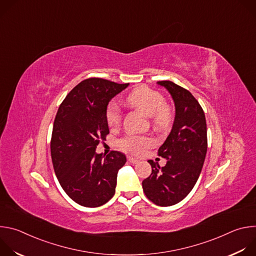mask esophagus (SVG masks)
Listing matches in <instances>:
<instances>
[{"label": "esophagus", "mask_w": 256, "mask_h": 256, "mask_svg": "<svg viewBox=\"0 0 256 256\" xmlns=\"http://www.w3.org/2000/svg\"><path fill=\"white\" fill-rule=\"evenodd\" d=\"M128 161L130 162L132 164H136V163H138V160L136 159V158H132V157H128Z\"/></svg>", "instance_id": "34e87169"}]
</instances>
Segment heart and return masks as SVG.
<instances>
[{
    "label": "heart",
    "mask_w": 256,
    "mask_h": 256,
    "mask_svg": "<svg viewBox=\"0 0 256 256\" xmlns=\"http://www.w3.org/2000/svg\"><path fill=\"white\" fill-rule=\"evenodd\" d=\"M126 102L132 107L138 108L142 114L152 116L153 124L156 128L164 130L168 128L172 120V112L170 108L165 104V99L157 91L148 87H138L132 90L126 97ZM105 118L107 124L112 128L120 126L122 122V112L116 102H109ZM120 147L134 154H140L146 148L154 144V140L149 136L128 134L118 142Z\"/></svg>",
    "instance_id": "heart-1"
}]
</instances>
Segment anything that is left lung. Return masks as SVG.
Masks as SVG:
<instances>
[{"label":"left lung","mask_w":256,"mask_h":256,"mask_svg":"<svg viewBox=\"0 0 256 256\" xmlns=\"http://www.w3.org/2000/svg\"><path fill=\"white\" fill-rule=\"evenodd\" d=\"M175 105L172 130L158 155L167 160L164 167L149 160L151 175L142 180L144 192L160 206L181 202L192 192L202 172L208 150L204 112L192 94L171 81H159Z\"/></svg>","instance_id":"left-lung-1"}]
</instances>
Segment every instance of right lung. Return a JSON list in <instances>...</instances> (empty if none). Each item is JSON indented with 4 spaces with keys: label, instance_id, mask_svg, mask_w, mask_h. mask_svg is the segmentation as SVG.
Returning a JSON list of instances; mask_svg holds the SVG:
<instances>
[{
    "label": "right lung",
    "instance_id": "obj_1",
    "mask_svg": "<svg viewBox=\"0 0 256 256\" xmlns=\"http://www.w3.org/2000/svg\"><path fill=\"white\" fill-rule=\"evenodd\" d=\"M128 85L89 78L72 88L58 107L50 140L52 165L64 192L80 206H100L116 194L118 172L126 157L118 151L103 155L95 150L109 134V101Z\"/></svg>",
    "mask_w": 256,
    "mask_h": 256
}]
</instances>
